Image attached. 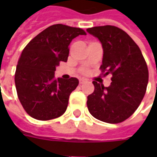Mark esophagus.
I'll return each instance as SVG.
<instances>
[{
  "label": "esophagus",
  "instance_id": "1",
  "mask_svg": "<svg viewBox=\"0 0 157 157\" xmlns=\"http://www.w3.org/2000/svg\"><path fill=\"white\" fill-rule=\"evenodd\" d=\"M87 82V79L83 78V77H81V78H79V82H80V84H83L84 82Z\"/></svg>",
  "mask_w": 157,
  "mask_h": 157
}]
</instances>
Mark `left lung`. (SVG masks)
Returning <instances> with one entry per match:
<instances>
[{"label":"left lung","instance_id":"obj_1","mask_svg":"<svg viewBox=\"0 0 157 157\" xmlns=\"http://www.w3.org/2000/svg\"><path fill=\"white\" fill-rule=\"evenodd\" d=\"M102 44L104 75L111 74L112 82L105 87L92 82L94 92L87 97V108L94 118L118 124L129 118L138 109L148 84L147 65L139 46L128 33L111 25L86 29Z\"/></svg>","mask_w":157,"mask_h":157}]
</instances>
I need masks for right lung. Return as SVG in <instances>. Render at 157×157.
Returning a JSON list of instances; mask_svg holds the SVG:
<instances>
[{"mask_svg": "<svg viewBox=\"0 0 157 157\" xmlns=\"http://www.w3.org/2000/svg\"><path fill=\"white\" fill-rule=\"evenodd\" d=\"M82 29L63 24L48 27L29 42L22 50L15 73L17 96L32 118L49 120L64 114L70 95L78 86L77 78H55L59 62H66L69 45Z\"/></svg>", "mask_w": 157, "mask_h": 157, "instance_id": "1", "label": "right lung"}]
</instances>
